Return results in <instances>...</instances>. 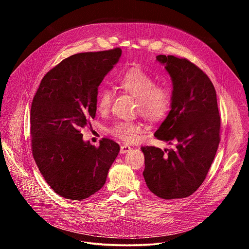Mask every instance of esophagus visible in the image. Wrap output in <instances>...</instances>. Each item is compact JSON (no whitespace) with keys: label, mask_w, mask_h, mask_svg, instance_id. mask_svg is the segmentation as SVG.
Returning <instances> with one entry per match:
<instances>
[{"label":"esophagus","mask_w":249,"mask_h":249,"mask_svg":"<svg viewBox=\"0 0 249 249\" xmlns=\"http://www.w3.org/2000/svg\"><path fill=\"white\" fill-rule=\"evenodd\" d=\"M131 150V147L128 145H123L120 147V154H126Z\"/></svg>","instance_id":"esophagus-1"}]
</instances>
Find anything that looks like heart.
Here are the masks:
<instances>
[{"label": "heart", "instance_id": "heart-1", "mask_svg": "<svg viewBox=\"0 0 249 249\" xmlns=\"http://www.w3.org/2000/svg\"><path fill=\"white\" fill-rule=\"evenodd\" d=\"M120 90L137 99L138 110L141 115L152 122L163 120L171 105V92L169 89L157 86L154 76L140 67H133L121 72L115 79ZM113 101V93L110 89H99L96 95V109L100 113H106ZM143 131L139 122L117 121L110 128L109 133L126 143L135 142Z\"/></svg>", "mask_w": 249, "mask_h": 249}]
</instances>
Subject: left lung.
Returning a JSON list of instances; mask_svg holds the SVG:
<instances>
[{"label":"left lung","instance_id":"8db88e82","mask_svg":"<svg viewBox=\"0 0 249 249\" xmlns=\"http://www.w3.org/2000/svg\"><path fill=\"white\" fill-rule=\"evenodd\" d=\"M157 61L164 65L173 89L171 109L155 137L176 147L164 151L142 147L143 175L148 188L158 197L185 198L205 180L219 147L217 93L208 76L187 59L159 55Z\"/></svg>","mask_w":249,"mask_h":249}]
</instances>
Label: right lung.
<instances>
[{
    "instance_id": "add662e5",
    "label": "right lung",
    "mask_w": 249,
    "mask_h": 249,
    "mask_svg": "<svg viewBox=\"0 0 249 249\" xmlns=\"http://www.w3.org/2000/svg\"><path fill=\"white\" fill-rule=\"evenodd\" d=\"M120 48L64 59L42 79L30 110L32 155L58 195L82 201L105 183L120 147L103 138L94 147L81 130L95 117L97 88L119 61Z\"/></svg>"
}]
</instances>
